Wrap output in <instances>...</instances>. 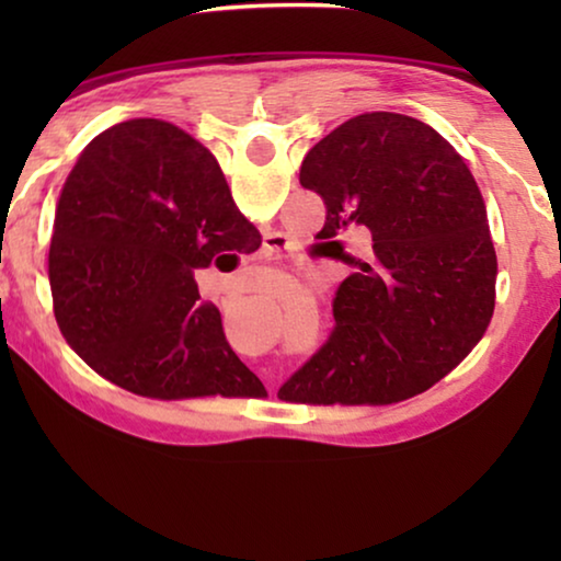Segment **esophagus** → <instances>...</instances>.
<instances>
[{"label": "esophagus", "mask_w": 561, "mask_h": 561, "mask_svg": "<svg viewBox=\"0 0 561 561\" xmlns=\"http://www.w3.org/2000/svg\"><path fill=\"white\" fill-rule=\"evenodd\" d=\"M283 248H286V237L278 234V232L265 234L263 250H260V255H263V257H275Z\"/></svg>", "instance_id": "obj_1"}]
</instances>
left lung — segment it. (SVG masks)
I'll return each mask as SVG.
<instances>
[{
  "label": "left lung",
  "instance_id": "obj_1",
  "mask_svg": "<svg viewBox=\"0 0 561 561\" xmlns=\"http://www.w3.org/2000/svg\"><path fill=\"white\" fill-rule=\"evenodd\" d=\"M301 186L324 198L317 234L355 267L334 298V332L278 390L290 403L386 405L424 393L482 340L497 260L470 168L421 119L357 114L306 152ZM367 228L352 259L335 240Z\"/></svg>",
  "mask_w": 561,
  "mask_h": 561
}]
</instances>
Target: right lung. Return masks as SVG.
I'll use <instances>...</instances> for the list:
<instances>
[{
	"instance_id": "add662e5",
	"label": "right lung",
	"mask_w": 561,
	"mask_h": 561,
	"mask_svg": "<svg viewBox=\"0 0 561 561\" xmlns=\"http://www.w3.org/2000/svg\"><path fill=\"white\" fill-rule=\"evenodd\" d=\"M260 242L202 142L163 119L119 122L87 145L58 198L48 275L60 334L129 393H265L194 280Z\"/></svg>"
}]
</instances>
